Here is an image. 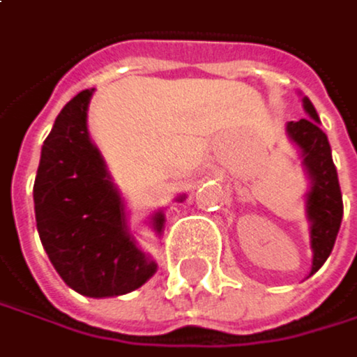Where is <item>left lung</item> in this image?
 I'll use <instances>...</instances> for the list:
<instances>
[{
    "label": "left lung",
    "mask_w": 357,
    "mask_h": 357,
    "mask_svg": "<svg viewBox=\"0 0 357 357\" xmlns=\"http://www.w3.org/2000/svg\"><path fill=\"white\" fill-rule=\"evenodd\" d=\"M303 108L307 119L289 121L287 135L299 148L310 180V190L305 192V218L310 222V245L314 253L312 276L324 266L335 247L343 220V197L328 137L320 129V116L307 96H303Z\"/></svg>",
    "instance_id": "1"
}]
</instances>
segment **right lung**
<instances>
[{
  "instance_id": "right-lung-1",
  "label": "right lung",
  "mask_w": 357,
  "mask_h": 357,
  "mask_svg": "<svg viewBox=\"0 0 357 357\" xmlns=\"http://www.w3.org/2000/svg\"><path fill=\"white\" fill-rule=\"evenodd\" d=\"M91 96L93 89L77 93L56 116L41 146L33 201L41 245L60 278L79 295L102 299L139 289L158 266L135 243L125 199L89 137ZM148 220L160 234L165 211Z\"/></svg>"
}]
</instances>
